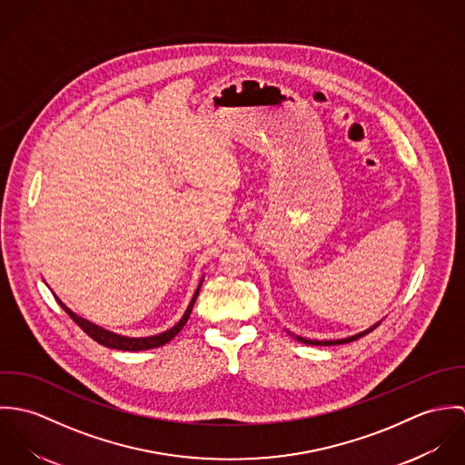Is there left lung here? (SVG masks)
<instances>
[{
  "label": "left lung",
  "mask_w": 465,
  "mask_h": 465,
  "mask_svg": "<svg viewBox=\"0 0 465 465\" xmlns=\"http://www.w3.org/2000/svg\"><path fill=\"white\" fill-rule=\"evenodd\" d=\"M376 328V326H374ZM374 328H371L369 331L361 332V334H354V336H351V338H345V340H332V341H312V340H304V338H299L301 341H304V343H313V345H338V343H347V341H354V340H358V338H361V336H365L367 332L372 331Z\"/></svg>",
  "instance_id": "8db88e82"
}]
</instances>
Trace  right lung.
<instances>
[{
  "label": "right lung",
  "mask_w": 465,
  "mask_h": 465,
  "mask_svg": "<svg viewBox=\"0 0 465 465\" xmlns=\"http://www.w3.org/2000/svg\"><path fill=\"white\" fill-rule=\"evenodd\" d=\"M199 290L200 284L199 288H197V292H195V295H193V299H192V302H190V306H188V310H186V313H184V317L179 321L177 326H173L170 331L161 332V334H155V336H148V338H127V336H120V334H114V332L105 331V330H102V328H98V326H94V324L84 321L82 317L74 315L71 310H67L66 306H64L57 297H55V299H57V302L63 306V310L66 312L67 315L73 319V322H74L82 331L85 332L87 336H91L94 341H98L100 345H105V347H111V349H120V351H144V349L161 347V345L168 343L170 340H173L177 332H181V330L184 328V324H186L188 319H190V313H192L193 304H195V301H197Z\"/></svg>",
  "instance_id": "right-lung-1"
}]
</instances>
